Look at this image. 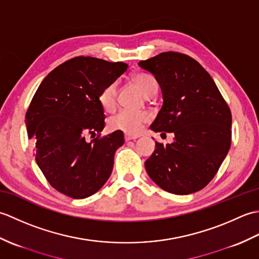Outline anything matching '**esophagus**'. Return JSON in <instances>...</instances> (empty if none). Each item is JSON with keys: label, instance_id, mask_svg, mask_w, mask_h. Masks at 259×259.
Returning <instances> with one entry per match:
<instances>
[{"label": "esophagus", "instance_id": "obj_1", "mask_svg": "<svg viewBox=\"0 0 259 259\" xmlns=\"http://www.w3.org/2000/svg\"><path fill=\"white\" fill-rule=\"evenodd\" d=\"M137 138H138V137H136V136H130V135H124V140L125 141H130V140H136Z\"/></svg>", "mask_w": 259, "mask_h": 259}]
</instances>
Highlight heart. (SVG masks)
Instances as JSON below:
<instances>
[{"mask_svg":"<svg viewBox=\"0 0 259 259\" xmlns=\"http://www.w3.org/2000/svg\"><path fill=\"white\" fill-rule=\"evenodd\" d=\"M134 81L147 97L153 96L158 90V82L151 74L137 73L134 75ZM117 97L118 82L112 81L99 93V103L104 111H112L117 106ZM149 120L150 115L147 112L123 109L109 120V125L113 130H121L128 135H139Z\"/></svg>","mask_w":259,"mask_h":259,"instance_id":"b5f03b06","label":"heart"}]
</instances>
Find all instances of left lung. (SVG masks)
<instances>
[{
    "mask_svg": "<svg viewBox=\"0 0 259 259\" xmlns=\"http://www.w3.org/2000/svg\"><path fill=\"white\" fill-rule=\"evenodd\" d=\"M155 75L163 103L150 129L172 133L175 141L145 162L149 177L168 192L189 195L206 187L232 144V112L212 78L195 59L168 51L140 61Z\"/></svg>",
    "mask_w": 259,
    "mask_h": 259,
    "instance_id": "obj_1",
    "label": "left lung"
}]
</instances>
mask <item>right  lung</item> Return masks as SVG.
Masks as SVG:
<instances>
[{"label": "right lung", "instance_id": "1", "mask_svg": "<svg viewBox=\"0 0 259 259\" xmlns=\"http://www.w3.org/2000/svg\"><path fill=\"white\" fill-rule=\"evenodd\" d=\"M128 68L92 57H75L52 70L37 88L25 114L38 168L61 194L83 199L107 183L114 152L124 144L120 130L101 137L99 93ZM90 134L97 138L88 143Z\"/></svg>", "mask_w": 259, "mask_h": 259}]
</instances>
